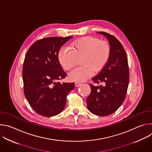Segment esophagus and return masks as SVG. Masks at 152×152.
Masks as SVG:
<instances>
[{"label":"esophagus","instance_id":"esophagus-1","mask_svg":"<svg viewBox=\"0 0 152 152\" xmlns=\"http://www.w3.org/2000/svg\"><path fill=\"white\" fill-rule=\"evenodd\" d=\"M82 85V83H80V82H75V86H80Z\"/></svg>","mask_w":152,"mask_h":152}]
</instances>
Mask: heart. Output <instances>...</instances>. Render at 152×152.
<instances>
[{"label": "heart", "instance_id": "heart-1", "mask_svg": "<svg viewBox=\"0 0 152 152\" xmlns=\"http://www.w3.org/2000/svg\"><path fill=\"white\" fill-rule=\"evenodd\" d=\"M111 55V46L107 41L93 37H85L73 41L70 48H62L58 59L61 66L66 70H70L80 58L77 67L69 74L72 81H84L91 77L94 70L101 71L106 66Z\"/></svg>", "mask_w": 152, "mask_h": 152}]
</instances>
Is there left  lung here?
Instances as JSON below:
<instances>
[{"label": "left lung", "mask_w": 152, "mask_h": 152, "mask_svg": "<svg viewBox=\"0 0 152 152\" xmlns=\"http://www.w3.org/2000/svg\"><path fill=\"white\" fill-rule=\"evenodd\" d=\"M104 35L111 46V55L106 66L92 79L91 93L86 98L89 111L99 116H106L115 113L124 102L129 82L127 57L121 42L113 35L98 32Z\"/></svg>", "instance_id": "obj_1"}]
</instances>
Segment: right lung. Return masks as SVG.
Wrapping results in <instances>:
<instances>
[{
  "label": "right lung",
  "instance_id": "obj_1",
  "mask_svg": "<svg viewBox=\"0 0 152 152\" xmlns=\"http://www.w3.org/2000/svg\"><path fill=\"white\" fill-rule=\"evenodd\" d=\"M72 38L54 37L37 40L26 54L22 71L25 96L32 109L42 116L52 117L61 113L67 94L75 88L74 82H58L67 75L58 54Z\"/></svg>",
  "mask_w": 152,
  "mask_h": 152
}]
</instances>
